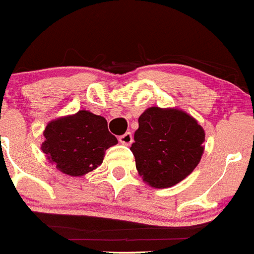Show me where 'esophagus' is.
<instances>
[{
	"label": "esophagus",
	"instance_id": "obj_1",
	"mask_svg": "<svg viewBox=\"0 0 254 254\" xmlns=\"http://www.w3.org/2000/svg\"><path fill=\"white\" fill-rule=\"evenodd\" d=\"M119 140H120V142L122 143V144H125V145H129L130 143L133 142L132 133H130V132H126V133H125V134H122L121 137L119 138Z\"/></svg>",
	"mask_w": 254,
	"mask_h": 254
}]
</instances>
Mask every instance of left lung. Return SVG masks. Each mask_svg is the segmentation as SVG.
<instances>
[{
	"label": "left lung",
	"instance_id": "8db88e82",
	"mask_svg": "<svg viewBox=\"0 0 254 254\" xmlns=\"http://www.w3.org/2000/svg\"><path fill=\"white\" fill-rule=\"evenodd\" d=\"M130 146L135 167L151 187H172L199 164L205 133L182 110L149 108L138 119Z\"/></svg>",
	"mask_w": 254,
	"mask_h": 254
}]
</instances>
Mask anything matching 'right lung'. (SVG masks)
Segmentation results:
<instances>
[{"label":"right lung","mask_w":254,"mask_h":254,"mask_svg":"<svg viewBox=\"0 0 254 254\" xmlns=\"http://www.w3.org/2000/svg\"><path fill=\"white\" fill-rule=\"evenodd\" d=\"M41 150L50 163L69 176H83L100 166L106 149L117 144L103 116L87 110L49 122Z\"/></svg>","instance_id":"obj_1"}]
</instances>
